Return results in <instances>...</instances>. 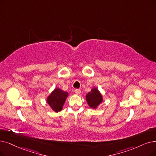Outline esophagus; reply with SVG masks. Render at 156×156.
Listing matches in <instances>:
<instances>
[{"label":"esophagus","mask_w":156,"mask_h":156,"mask_svg":"<svg viewBox=\"0 0 156 156\" xmlns=\"http://www.w3.org/2000/svg\"><path fill=\"white\" fill-rule=\"evenodd\" d=\"M74 92H75L76 94H80L81 93V90L80 89H75L74 90Z\"/></svg>","instance_id":"1"}]
</instances>
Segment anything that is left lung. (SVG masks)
Listing matches in <instances>:
<instances>
[{
	"label": "left lung",
	"instance_id": "8db88e82",
	"mask_svg": "<svg viewBox=\"0 0 156 156\" xmlns=\"http://www.w3.org/2000/svg\"><path fill=\"white\" fill-rule=\"evenodd\" d=\"M86 101L87 104L92 108H96L103 101L102 95L97 88L94 87L86 95Z\"/></svg>",
	"mask_w": 156,
	"mask_h": 156
}]
</instances>
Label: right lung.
<instances>
[{
	"instance_id": "add662e5",
	"label": "right lung",
	"mask_w": 156,
	"mask_h": 156,
	"mask_svg": "<svg viewBox=\"0 0 156 156\" xmlns=\"http://www.w3.org/2000/svg\"><path fill=\"white\" fill-rule=\"evenodd\" d=\"M68 95L67 92L56 88L47 98L46 101L54 112H58L62 110V106Z\"/></svg>"
}]
</instances>
